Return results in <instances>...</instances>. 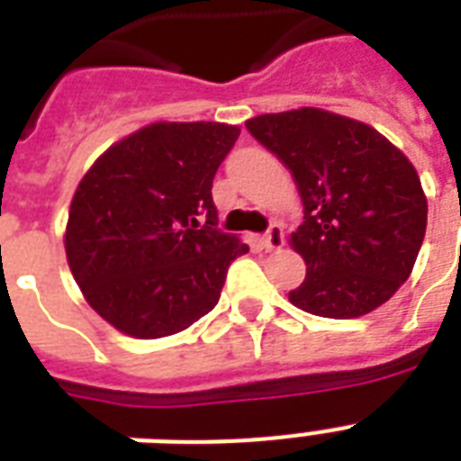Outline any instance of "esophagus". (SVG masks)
<instances>
[{"label": "esophagus", "instance_id": "1", "mask_svg": "<svg viewBox=\"0 0 461 461\" xmlns=\"http://www.w3.org/2000/svg\"><path fill=\"white\" fill-rule=\"evenodd\" d=\"M263 246H266V251H280L282 246H285V231L277 222L267 230V234L263 237Z\"/></svg>", "mask_w": 461, "mask_h": 461}]
</instances>
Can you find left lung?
<instances>
[{
	"label": "left lung",
	"instance_id": "1",
	"mask_svg": "<svg viewBox=\"0 0 461 461\" xmlns=\"http://www.w3.org/2000/svg\"><path fill=\"white\" fill-rule=\"evenodd\" d=\"M246 129L292 169L303 222L289 246L306 280L289 302L322 318H358L393 299L423 244L429 201L400 148L358 119L318 107L260 114Z\"/></svg>",
	"mask_w": 461,
	"mask_h": 461
}]
</instances>
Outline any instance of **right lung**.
Instances as JSON below:
<instances>
[{
  "instance_id": "add662e5",
  "label": "right lung",
  "mask_w": 461,
  "mask_h": 461,
  "mask_svg": "<svg viewBox=\"0 0 461 461\" xmlns=\"http://www.w3.org/2000/svg\"><path fill=\"white\" fill-rule=\"evenodd\" d=\"M241 129L155 122L117 140L83 174L64 231L86 302L136 339L174 335L220 302L249 246L215 227L212 176Z\"/></svg>"
}]
</instances>
